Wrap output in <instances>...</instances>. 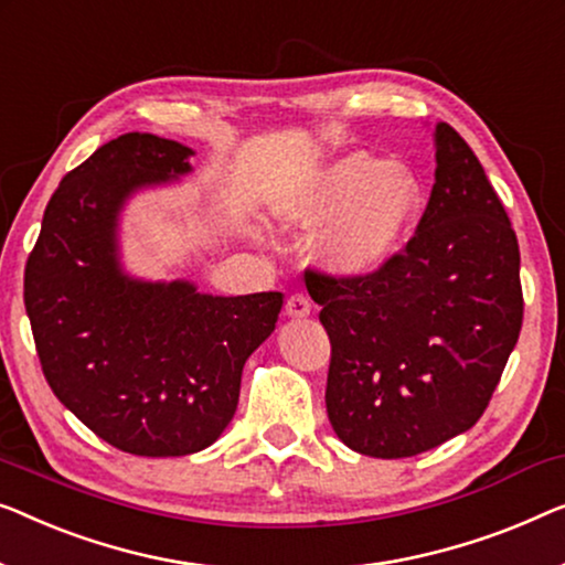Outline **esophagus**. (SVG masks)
<instances>
[{"label":"esophagus","instance_id":"esophagus-1","mask_svg":"<svg viewBox=\"0 0 565 565\" xmlns=\"http://www.w3.org/2000/svg\"><path fill=\"white\" fill-rule=\"evenodd\" d=\"M285 316H288V318L310 316V300H308L306 292H296V296L288 298V302H285Z\"/></svg>","mask_w":565,"mask_h":565}]
</instances>
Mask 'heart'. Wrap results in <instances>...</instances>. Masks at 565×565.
Wrapping results in <instances>:
<instances>
[{"label": "heart", "mask_w": 565, "mask_h": 565, "mask_svg": "<svg viewBox=\"0 0 565 565\" xmlns=\"http://www.w3.org/2000/svg\"><path fill=\"white\" fill-rule=\"evenodd\" d=\"M277 211L300 228L329 224L318 242V263L343 280H364L411 244L425 211V185L413 168L354 150L298 183Z\"/></svg>", "instance_id": "heart-1"}]
</instances>
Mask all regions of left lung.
<instances>
[{"instance_id": "obj_1", "label": "left lung", "mask_w": 565, "mask_h": 565, "mask_svg": "<svg viewBox=\"0 0 565 565\" xmlns=\"http://www.w3.org/2000/svg\"><path fill=\"white\" fill-rule=\"evenodd\" d=\"M436 183L403 255L380 275L308 273L331 339L326 411L351 451L405 459L469 430L522 329L520 247L463 142L433 129Z\"/></svg>"}]
</instances>
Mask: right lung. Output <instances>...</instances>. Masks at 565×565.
I'll use <instances>...</instances> for the list:
<instances>
[{
  "label": "right lung",
  "instance_id": "1",
  "mask_svg": "<svg viewBox=\"0 0 565 565\" xmlns=\"http://www.w3.org/2000/svg\"><path fill=\"white\" fill-rule=\"evenodd\" d=\"M191 147L129 132L63 178L24 267V308L55 397L119 451L188 456L232 423L244 362L275 331L282 292L211 296L121 265L135 193L191 173Z\"/></svg>",
  "mask_w": 565,
  "mask_h": 565
}]
</instances>
